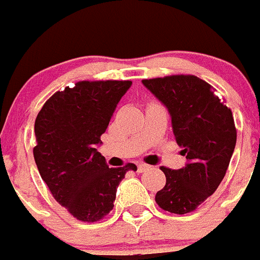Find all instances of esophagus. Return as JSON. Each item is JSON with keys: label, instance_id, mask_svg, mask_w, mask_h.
Here are the masks:
<instances>
[{"label": "esophagus", "instance_id": "obj_1", "mask_svg": "<svg viewBox=\"0 0 260 260\" xmlns=\"http://www.w3.org/2000/svg\"><path fill=\"white\" fill-rule=\"evenodd\" d=\"M149 168H150V166L145 165V163H139V165H137V171H139V172H145V171H147Z\"/></svg>", "mask_w": 260, "mask_h": 260}]
</instances>
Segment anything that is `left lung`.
I'll return each mask as SVG.
<instances>
[{"label":"left lung","mask_w":260,"mask_h":260,"mask_svg":"<svg viewBox=\"0 0 260 260\" xmlns=\"http://www.w3.org/2000/svg\"><path fill=\"white\" fill-rule=\"evenodd\" d=\"M142 84L167 107L175 139L188 163L180 170L160 167L165 188L155 202L172 214H188L220 185L235 151L237 131L231 109L209 83L194 75L145 79Z\"/></svg>","instance_id":"obj_1"}]
</instances>
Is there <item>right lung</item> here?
<instances>
[{
    "mask_svg": "<svg viewBox=\"0 0 260 260\" xmlns=\"http://www.w3.org/2000/svg\"><path fill=\"white\" fill-rule=\"evenodd\" d=\"M129 80L79 81L55 92L35 121L34 156L54 200L78 220L94 223L114 207L116 188L133 163L109 168L97 151Z\"/></svg>",
    "mask_w": 260,
    "mask_h": 260,
    "instance_id": "right-lung-1",
    "label": "right lung"
}]
</instances>
